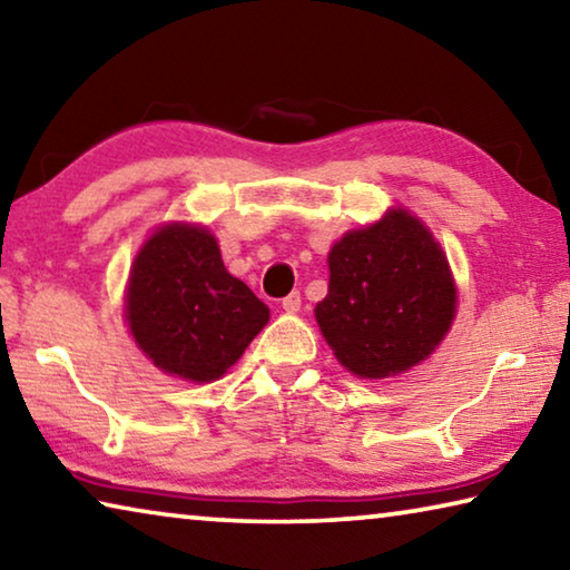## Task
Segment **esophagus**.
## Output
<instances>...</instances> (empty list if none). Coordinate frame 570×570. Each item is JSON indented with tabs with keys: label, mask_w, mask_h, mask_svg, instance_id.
<instances>
[{
	"label": "esophagus",
	"mask_w": 570,
	"mask_h": 570,
	"mask_svg": "<svg viewBox=\"0 0 570 570\" xmlns=\"http://www.w3.org/2000/svg\"><path fill=\"white\" fill-rule=\"evenodd\" d=\"M282 306L286 308V312H298V308H302V294H298V292H292V294H288V296H284L282 298Z\"/></svg>",
	"instance_id": "1"
}]
</instances>
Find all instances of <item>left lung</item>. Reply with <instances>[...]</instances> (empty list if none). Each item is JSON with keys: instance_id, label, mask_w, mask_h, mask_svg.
Returning <instances> with one entry per match:
<instances>
[{"instance_id": "1", "label": "left lung", "mask_w": 570, "mask_h": 570, "mask_svg": "<svg viewBox=\"0 0 570 570\" xmlns=\"http://www.w3.org/2000/svg\"><path fill=\"white\" fill-rule=\"evenodd\" d=\"M452 316L448 258L407 210H390L334 244L316 322L350 372L380 380L410 370L440 344Z\"/></svg>"}]
</instances>
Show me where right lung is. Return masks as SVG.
Listing matches in <instances>:
<instances>
[{
    "instance_id": "1",
    "label": "right lung",
    "mask_w": 570,
    "mask_h": 570,
    "mask_svg": "<svg viewBox=\"0 0 570 570\" xmlns=\"http://www.w3.org/2000/svg\"><path fill=\"white\" fill-rule=\"evenodd\" d=\"M128 322L163 372L210 382L264 330L268 306L226 272L206 228L173 224L153 234L135 258Z\"/></svg>"
}]
</instances>
